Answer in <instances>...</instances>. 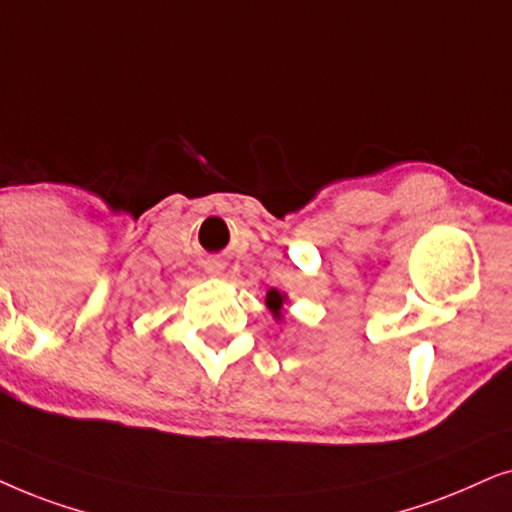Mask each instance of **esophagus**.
Returning a JSON list of instances; mask_svg holds the SVG:
<instances>
[{"mask_svg": "<svg viewBox=\"0 0 512 512\" xmlns=\"http://www.w3.org/2000/svg\"><path fill=\"white\" fill-rule=\"evenodd\" d=\"M224 271H227V267H224L222 262H215V260H213V262L206 264V274L213 276V278H222Z\"/></svg>", "mask_w": 512, "mask_h": 512, "instance_id": "esophagus-1", "label": "esophagus"}]
</instances>
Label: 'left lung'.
Wrapping results in <instances>:
<instances>
[{
  "instance_id": "1",
  "label": "left lung",
  "mask_w": 512,
  "mask_h": 512,
  "mask_svg": "<svg viewBox=\"0 0 512 512\" xmlns=\"http://www.w3.org/2000/svg\"><path fill=\"white\" fill-rule=\"evenodd\" d=\"M264 302H267V309L271 311V316H274L276 320H283V306L288 304V295H285V292L271 288L267 292V299H264Z\"/></svg>"
}]
</instances>
